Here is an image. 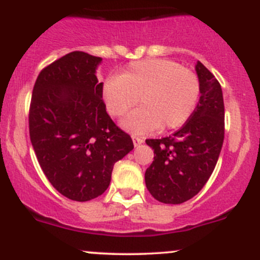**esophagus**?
<instances>
[{"label": "esophagus", "instance_id": "obj_1", "mask_svg": "<svg viewBox=\"0 0 260 260\" xmlns=\"http://www.w3.org/2000/svg\"><path fill=\"white\" fill-rule=\"evenodd\" d=\"M132 141H133V144H135V147H138L141 146L142 143H143V138L141 137H137V136H132Z\"/></svg>", "mask_w": 260, "mask_h": 260}]
</instances>
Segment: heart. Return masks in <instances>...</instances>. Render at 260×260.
<instances>
[{"label":"heart","mask_w":260,"mask_h":260,"mask_svg":"<svg viewBox=\"0 0 260 260\" xmlns=\"http://www.w3.org/2000/svg\"><path fill=\"white\" fill-rule=\"evenodd\" d=\"M199 93L196 73L166 58L132 62L119 77H109L103 84V100L112 116H123L141 100L143 107L122 121L123 127L136 135L183 125L194 112Z\"/></svg>","instance_id":"1"}]
</instances>
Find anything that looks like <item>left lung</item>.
I'll return each mask as SVG.
<instances>
[{
	"label": "left lung",
	"mask_w": 260,
	"mask_h": 260,
	"mask_svg": "<svg viewBox=\"0 0 260 260\" xmlns=\"http://www.w3.org/2000/svg\"><path fill=\"white\" fill-rule=\"evenodd\" d=\"M196 72L201 97L189 119L169 137L146 141L154 149L144 174L147 189L166 204L184 203L198 194L212 176L223 146L222 87L199 61Z\"/></svg>",
	"instance_id": "1"
}]
</instances>
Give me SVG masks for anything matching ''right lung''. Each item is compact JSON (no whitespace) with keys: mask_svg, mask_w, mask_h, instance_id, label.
Returning <instances> with one entry per match:
<instances>
[{"mask_svg":"<svg viewBox=\"0 0 260 260\" xmlns=\"http://www.w3.org/2000/svg\"><path fill=\"white\" fill-rule=\"evenodd\" d=\"M101 57L75 51L41 71L29 106V137L43 173L68 199L97 198L117 160L133 149L102 100Z\"/></svg>","mask_w":260,"mask_h":260,"instance_id":"right-lung-1","label":"right lung"}]
</instances>
